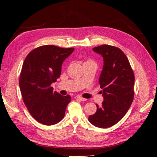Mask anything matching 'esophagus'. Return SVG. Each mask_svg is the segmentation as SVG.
<instances>
[{
    "mask_svg": "<svg viewBox=\"0 0 157 157\" xmlns=\"http://www.w3.org/2000/svg\"><path fill=\"white\" fill-rule=\"evenodd\" d=\"M77 99L79 100H80V101H86V99H85V98H82V97H80V96H78V97H77Z\"/></svg>",
    "mask_w": 157,
    "mask_h": 157,
    "instance_id": "obj_1",
    "label": "esophagus"
}]
</instances>
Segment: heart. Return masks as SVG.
I'll use <instances>...</instances> for the list:
<instances>
[{
  "mask_svg": "<svg viewBox=\"0 0 157 157\" xmlns=\"http://www.w3.org/2000/svg\"><path fill=\"white\" fill-rule=\"evenodd\" d=\"M91 62H91V61H88V62H86V63H91Z\"/></svg>",
  "mask_w": 157,
  "mask_h": 157,
  "instance_id": "heart-1",
  "label": "heart"
}]
</instances>
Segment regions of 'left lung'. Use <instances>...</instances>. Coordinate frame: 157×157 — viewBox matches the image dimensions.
Instances as JSON below:
<instances>
[{"mask_svg": "<svg viewBox=\"0 0 157 157\" xmlns=\"http://www.w3.org/2000/svg\"><path fill=\"white\" fill-rule=\"evenodd\" d=\"M93 50L104 61L99 78L104 101L100 107L96 105V112L89 116V121L95 127L107 128L120 121L131 106L134 75L127 56L118 48L102 45Z\"/></svg>", "mask_w": 157, "mask_h": 157, "instance_id": "left-lung-1", "label": "left lung"}]
</instances>
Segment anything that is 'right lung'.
I'll return each instance as SVG.
<instances>
[{
	"instance_id": "1",
	"label": "right lung",
	"mask_w": 157,
	"mask_h": 157,
	"mask_svg": "<svg viewBox=\"0 0 157 157\" xmlns=\"http://www.w3.org/2000/svg\"><path fill=\"white\" fill-rule=\"evenodd\" d=\"M73 50V48L42 46L32 50L23 62L19 79L21 93L31 116L40 123L52 125L64 117L71 98L54 91L51 84L60 77L63 61Z\"/></svg>"
}]
</instances>
